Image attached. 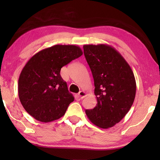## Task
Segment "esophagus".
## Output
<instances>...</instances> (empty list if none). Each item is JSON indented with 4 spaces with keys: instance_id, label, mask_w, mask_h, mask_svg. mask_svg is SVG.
I'll return each instance as SVG.
<instances>
[{
    "instance_id": "34e87169",
    "label": "esophagus",
    "mask_w": 160,
    "mask_h": 160,
    "mask_svg": "<svg viewBox=\"0 0 160 160\" xmlns=\"http://www.w3.org/2000/svg\"><path fill=\"white\" fill-rule=\"evenodd\" d=\"M78 96H79L80 97V98H85L87 96V93L85 92H84V91H80L79 92H78Z\"/></svg>"
}]
</instances>
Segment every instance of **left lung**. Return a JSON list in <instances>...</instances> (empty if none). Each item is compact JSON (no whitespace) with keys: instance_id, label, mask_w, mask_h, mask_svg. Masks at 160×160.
I'll return each instance as SVG.
<instances>
[{"instance_id":"8db88e82","label":"left lung","mask_w":160,"mask_h":160,"mask_svg":"<svg viewBox=\"0 0 160 160\" xmlns=\"http://www.w3.org/2000/svg\"><path fill=\"white\" fill-rule=\"evenodd\" d=\"M84 54L94 78L98 103L85 111L96 126L107 129L130 111L136 92L134 73L124 58L106 44L84 45Z\"/></svg>"}]
</instances>
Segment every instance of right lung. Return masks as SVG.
Instances as JSON below:
<instances>
[{"instance_id":"obj_1","label":"right lung","mask_w":160,"mask_h":160,"mask_svg":"<svg viewBox=\"0 0 160 160\" xmlns=\"http://www.w3.org/2000/svg\"><path fill=\"white\" fill-rule=\"evenodd\" d=\"M83 52L75 45H54L34 54L23 68L18 82L19 100L34 119L49 122L65 113L74 97L60 70Z\"/></svg>"}]
</instances>
